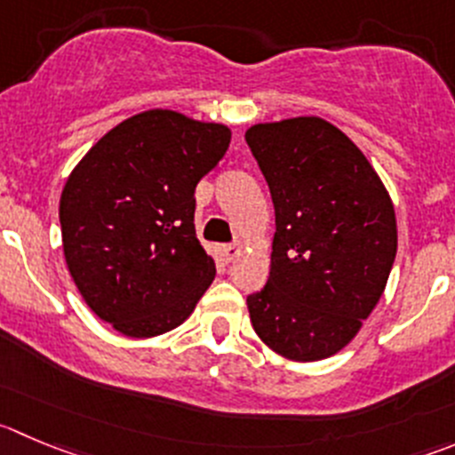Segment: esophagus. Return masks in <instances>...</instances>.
Listing matches in <instances>:
<instances>
[{"mask_svg":"<svg viewBox=\"0 0 455 455\" xmlns=\"http://www.w3.org/2000/svg\"><path fill=\"white\" fill-rule=\"evenodd\" d=\"M241 252H243L241 243H228V245H223V248H220V254H223L225 261H235V259L239 257Z\"/></svg>","mask_w":455,"mask_h":455,"instance_id":"1","label":"esophagus"}]
</instances>
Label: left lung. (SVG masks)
Here are the masks:
<instances>
[{"mask_svg":"<svg viewBox=\"0 0 455 455\" xmlns=\"http://www.w3.org/2000/svg\"><path fill=\"white\" fill-rule=\"evenodd\" d=\"M275 203L270 276L248 297L254 332L292 362H319L360 332L397 252L395 207L360 147L317 116L245 132Z\"/></svg>","mask_w":455,"mask_h":455,"instance_id":"left-lung-1","label":"left lung"}]
</instances>
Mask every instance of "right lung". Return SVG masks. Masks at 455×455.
Listing matches in <instances>:
<instances>
[{
	"label": "right lung",
	"mask_w": 455,
	"mask_h": 455,
	"mask_svg": "<svg viewBox=\"0 0 455 455\" xmlns=\"http://www.w3.org/2000/svg\"><path fill=\"white\" fill-rule=\"evenodd\" d=\"M230 140L220 123L149 109L107 132L68 174L60 196L68 272L86 306L123 335L174 331L214 281L194 189Z\"/></svg>",
	"instance_id": "1"
}]
</instances>
